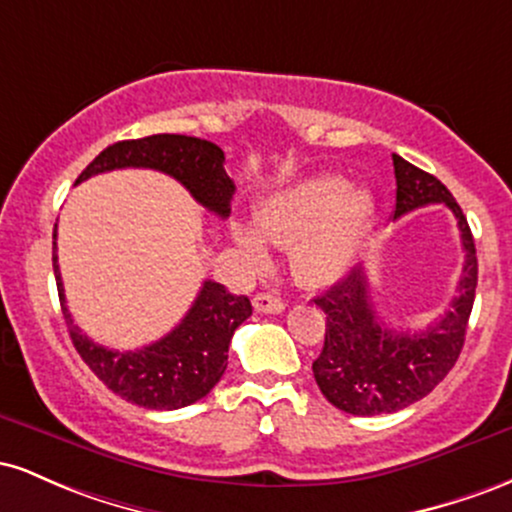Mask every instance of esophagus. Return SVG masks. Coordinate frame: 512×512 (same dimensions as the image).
I'll use <instances>...</instances> for the list:
<instances>
[{
    "instance_id": "obj_1",
    "label": "esophagus",
    "mask_w": 512,
    "mask_h": 512,
    "mask_svg": "<svg viewBox=\"0 0 512 512\" xmlns=\"http://www.w3.org/2000/svg\"><path fill=\"white\" fill-rule=\"evenodd\" d=\"M252 305H255L257 313H284L286 310V303L281 301V298L272 296V293H257L255 298H252Z\"/></svg>"
}]
</instances>
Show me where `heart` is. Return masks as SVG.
Wrapping results in <instances>:
<instances>
[{
    "instance_id": "b5f03b06",
    "label": "heart",
    "mask_w": 512,
    "mask_h": 512,
    "mask_svg": "<svg viewBox=\"0 0 512 512\" xmlns=\"http://www.w3.org/2000/svg\"><path fill=\"white\" fill-rule=\"evenodd\" d=\"M368 192L349 190L339 175H317L284 187L257 209L264 240L291 248V267L305 286L337 284L354 267L370 223ZM236 243L252 262H264L262 240L250 228H236Z\"/></svg>"
}]
</instances>
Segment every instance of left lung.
<instances>
[{"label": "left lung", "mask_w": 512, "mask_h": 512, "mask_svg": "<svg viewBox=\"0 0 512 512\" xmlns=\"http://www.w3.org/2000/svg\"><path fill=\"white\" fill-rule=\"evenodd\" d=\"M392 163L397 178L392 221L428 204H445L460 228L464 267L450 310L424 332L387 330L370 303L361 264L315 298L327 317L325 346L313 363L315 383L327 402L354 416L392 414L409 407L450 373L464 346L477 291V248L460 204L431 173L397 154H392Z\"/></svg>", "instance_id": "8db88e82"}]
</instances>
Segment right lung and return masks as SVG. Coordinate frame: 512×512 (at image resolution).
I'll return each instance as SVG.
<instances>
[{
	"mask_svg": "<svg viewBox=\"0 0 512 512\" xmlns=\"http://www.w3.org/2000/svg\"><path fill=\"white\" fill-rule=\"evenodd\" d=\"M216 144L185 134H151L117 142L88 163L76 182L120 168H151L170 175L211 214L226 219L236 185L223 168ZM52 269L69 337L86 366L127 402L146 409H180L207 397L228 366L233 332L252 315L248 296H236L216 281H204L180 325L158 342L137 351H113L91 342L67 310L57 264V226L52 233Z\"/></svg>",
	"mask_w": 512,
	"mask_h": 512,
	"instance_id": "right-lung-1",
	"label": "right lung"
}]
</instances>
